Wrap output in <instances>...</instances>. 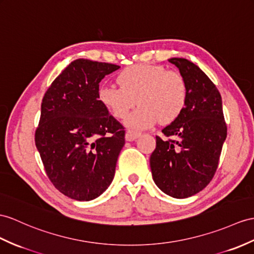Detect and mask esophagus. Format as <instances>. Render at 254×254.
<instances>
[{"label":"esophagus","instance_id":"obj_1","mask_svg":"<svg viewBox=\"0 0 254 254\" xmlns=\"http://www.w3.org/2000/svg\"><path fill=\"white\" fill-rule=\"evenodd\" d=\"M141 135L140 132H137V131H132V130H128L125 134V139L126 141H133L135 139H138Z\"/></svg>","mask_w":254,"mask_h":254}]
</instances>
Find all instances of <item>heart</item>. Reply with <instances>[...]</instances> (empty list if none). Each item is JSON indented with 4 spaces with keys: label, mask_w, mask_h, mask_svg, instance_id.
Segmentation results:
<instances>
[{
    "label": "heart",
    "mask_w": 254,
    "mask_h": 254,
    "mask_svg": "<svg viewBox=\"0 0 254 254\" xmlns=\"http://www.w3.org/2000/svg\"><path fill=\"white\" fill-rule=\"evenodd\" d=\"M120 87L102 85L98 99L115 119H125L126 126L137 130L152 128L159 121L169 124L181 115L188 101V85L177 71L157 64H135L117 76Z\"/></svg>",
    "instance_id": "b5f03b06"
}]
</instances>
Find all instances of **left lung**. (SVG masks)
<instances>
[{
  "instance_id": "8db88e82",
  "label": "left lung",
  "mask_w": 254,
  "mask_h": 254,
  "mask_svg": "<svg viewBox=\"0 0 254 254\" xmlns=\"http://www.w3.org/2000/svg\"><path fill=\"white\" fill-rule=\"evenodd\" d=\"M188 85L183 112L156 137L150 165L160 190L174 198H188L205 189L218 168L226 139L222 98L199 66L184 58H171Z\"/></svg>"
}]
</instances>
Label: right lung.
I'll return each mask as SVG.
<instances>
[{
  "instance_id": "obj_1",
  "label": "right lung",
  "mask_w": 254,
  "mask_h": 254,
  "mask_svg": "<svg viewBox=\"0 0 254 254\" xmlns=\"http://www.w3.org/2000/svg\"><path fill=\"white\" fill-rule=\"evenodd\" d=\"M121 66L74 60L45 92L35 145L55 188L79 201L112 183L125 130L98 99L101 79Z\"/></svg>"
}]
</instances>
